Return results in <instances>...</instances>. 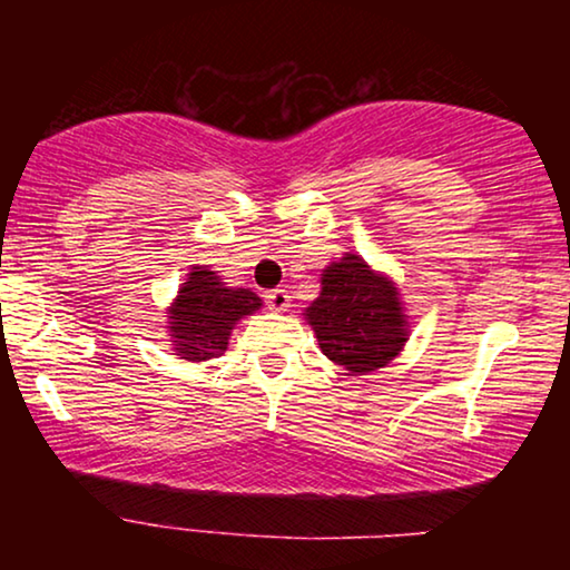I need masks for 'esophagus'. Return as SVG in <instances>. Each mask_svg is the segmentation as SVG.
<instances>
[{
	"mask_svg": "<svg viewBox=\"0 0 570 570\" xmlns=\"http://www.w3.org/2000/svg\"><path fill=\"white\" fill-rule=\"evenodd\" d=\"M264 298H267V306L272 311H287V308H291V295H287V291H283V287H275V291H269L267 295H264Z\"/></svg>",
	"mask_w": 570,
	"mask_h": 570,
	"instance_id": "esophagus-1",
	"label": "esophagus"
}]
</instances>
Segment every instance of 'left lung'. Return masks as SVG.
Returning <instances> with one entry per match:
<instances>
[{
  "mask_svg": "<svg viewBox=\"0 0 570 570\" xmlns=\"http://www.w3.org/2000/svg\"><path fill=\"white\" fill-rule=\"evenodd\" d=\"M306 318L322 353L350 373L381 368L407 342L396 287L355 254L324 269L322 295L311 303Z\"/></svg>",
  "mask_w": 570,
  "mask_h": 570,
  "instance_id": "obj_1",
  "label": "left lung"
}]
</instances>
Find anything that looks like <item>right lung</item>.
Masks as SVG:
<instances>
[{
  "instance_id": "right-lung-1",
  "label": "right lung",
  "mask_w": 570,
  "mask_h": 570,
  "mask_svg": "<svg viewBox=\"0 0 570 570\" xmlns=\"http://www.w3.org/2000/svg\"><path fill=\"white\" fill-rule=\"evenodd\" d=\"M262 306L259 295L252 291L225 287L220 277L207 267H194L189 279L178 291L170 306V337L178 355L186 361H207L228 347L233 324L254 314Z\"/></svg>"
}]
</instances>
